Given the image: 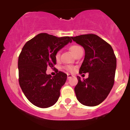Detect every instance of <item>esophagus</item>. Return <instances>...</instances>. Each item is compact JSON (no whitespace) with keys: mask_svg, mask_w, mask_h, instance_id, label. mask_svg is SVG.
Returning <instances> with one entry per match:
<instances>
[{"mask_svg":"<svg viewBox=\"0 0 130 130\" xmlns=\"http://www.w3.org/2000/svg\"><path fill=\"white\" fill-rule=\"evenodd\" d=\"M67 75H68V77H67L68 79H70V78H71V77H73V75H71V74H68Z\"/></svg>","mask_w":130,"mask_h":130,"instance_id":"obj_1","label":"esophagus"}]
</instances>
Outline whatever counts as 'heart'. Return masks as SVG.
I'll use <instances>...</instances> for the list:
<instances>
[{
    "mask_svg": "<svg viewBox=\"0 0 130 130\" xmlns=\"http://www.w3.org/2000/svg\"><path fill=\"white\" fill-rule=\"evenodd\" d=\"M80 48H81V47L79 46V45H73L72 46H70V51L71 53L73 55H75V53L79 50ZM59 57H60V53H57V55H56V59L58 60L59 59ZM68 70L70 71V72H73V68L72 67V66H68V67L66 68Z\"/></svg>",
    "mask_w": 130,
    "mask_h": 130,
    "instance_id": "b5f03b06",
    "label": "heart"
}]
</instances>
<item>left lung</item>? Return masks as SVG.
Wrapping results in <instances>:
<instances>
[{"label":"left lung","instance_id":"1","mask_svg":"<svg viewBox=\"0 0 130 130\" xmlns=\"http://www.w3.org/2000/svg\"><path fill=\"white\" fill-rule=\"evenodd\" d=\"M85 49V58L79 73H88V77L81 80L75 90L77 99L86 106H96L104 102L115 82L117 58L112 47L96 34L71 37Z\"/></svg>","mask_w":130,"mask_h":130}]
</instances>
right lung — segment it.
I'll use <instances>...</instances> for the list:
<instances>
[{"label":"right lung","mask_w":130,"mask_h":130,"mask_svg":"<svg viewBox=\"0 0 130 130\" xmlns=\"http://www.w3.org/2000/svg\"><path fill=\"white\" fill-rule=\"evenodd\" d=\"M72 42L68 36L58 38L40 33L23 46L18 59L19 83L25 96L33 105L47 108L58 101L67 75L57 71L52 77L46 73L47 68L53 67L58 51Z\"/></svg>","instance_id":"right-lung-1"}]
</instances>
